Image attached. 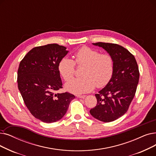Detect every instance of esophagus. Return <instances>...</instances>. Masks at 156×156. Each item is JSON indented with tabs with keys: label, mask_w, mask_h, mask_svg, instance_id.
<instances>
[{
	"label": "esophagus",
	"mask_w": 156,
	"mask_h": 156,
	"mask_svg": "<svg viewBox=\"0 0 156 156\" xmlns=\"http://www.w3.org/2000/svg\"><path fill=\"white\" fill-rule=\"evenodd\" d=\"M76 96L79 98H85L86 97L85 95H78V96Z\"/></svg>",
	"instance_id": "34e87169"
}]
</instances>
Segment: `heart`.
I'll list each match as a JSON object with an SVG mask.
<instances>
[{
  "label": "heart",
  "instance_id": "heart-1",
  "mask_svg": "<svg viewBox=\"0 0 156 156\" xmlns=\"http://www.w3.org/2000/svg\"><path fill=\"white\" fill-rule=\"evenodd\" d=\"M74 60L66 56L58 63V71L65 80L71 79L77 66H83L81 74L83 76L73 78L66 83V89L74 94L92 91L95 87L102 88L108 84L114 72V60L108 53H101L99 50L82 46L74 53Z\"/></svg>",
  "mask_w": 156,
  "mask_h": 156
}]
</instances>
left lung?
Instances as JSON below:
<instances>
[{"label": "left lung", "instance_id": "left-lung-1", "mask_svg": "<svg viewBox=\"0 0 156 156\" xmlns=\"http://www.w3.org/2000/svg\"><path fill=\"white\" fill-rule=\"evenodd\" d=\"M114 60V72L110 82L96 94L98 103L90 110L96 119L110 122L126 113L136 93L140 72L134 55L123 46L99 42Z\"/></svg>", "mask_w": 156, "mask_h": 156}]
</instances>
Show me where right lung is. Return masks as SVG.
Instances as JSON below:
<instances>
[{"instance_id": "obj_1", "label": "right lung", "mask_w": 156, "mask_h": 156, "mask_svg": "<svg viewBox=\"0 0 156 156\" xmlns=\"http://www.w3.org/2000/svg\"><path fill=\"white\" fill-rule=\"evenodd\" d=\"M65 46L48 44L36 46L20 63L17 83L24 103L32 115L43 122L62 119L75 96L62 89L58 63L67 51Z\"/></svg>"}]
</instances>
